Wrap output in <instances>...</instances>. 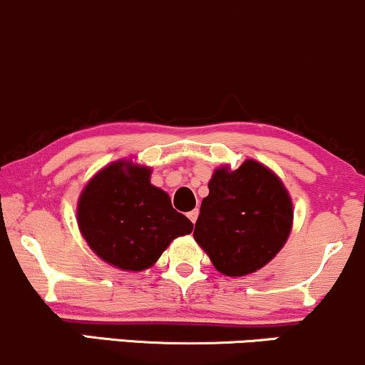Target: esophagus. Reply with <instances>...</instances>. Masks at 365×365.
Wrapping results in <instances>:
<instances>
[{
	"mask_svg": "<svg viewBox=\"0 0 365 365\" xmlns=\"http://www.w3.org/2000/svg\"><path fill=\"white\" fill-rule=\"evenodd\" d=\"M187 218H190L192 224H196V218H198V210H192V212L187 213Z\"/></svg>",
	"mask_w": 365,
	"mask_h": 365,
	"instance_id": "obj_1",
	"label": "esophagus"
}]
</instances>
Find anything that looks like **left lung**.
<instances>
[{"mask_svg":"<svg viewBox=\"0 0 365 365\" xmlns=\"http://www.w3.org/2000/svg\"><path fill=\"white\" fill-rule=\"evenodd\" d=\"M195 225L196 242L229 277L256 272L275 258L292 227V201L280 179L255 160L217 169Z\"/></svg>","mask_w":365,"mask_h":365,"instance_id":"obj_1","label":"left lung"}]
</instances>
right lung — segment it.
<instances>
[{
    "mask_svg": "<svg viewBox=\"0 0 365 365\" xmlns=\"http://www.w3.org/2000/svg\"><path fill=\"white\" fill-rule=\"evenodd\" d=\"M76 215L96 255L131 272L152 267L173 239L192 230L169 195L150 184V169L130 162L101 170L81 192Z\"/></svg>",
    "mask_w": 365,
    "mask_h": 365,
    "instance_id": "1",
    "label": "right lung"
}]
</instances>
